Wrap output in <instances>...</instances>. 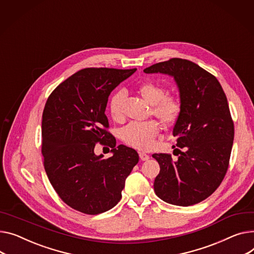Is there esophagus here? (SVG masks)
<instances>
[{"label":"esophagus","instance_id":"obj_1","mask_svg":"<svg viewBox=\"0 0 254 254\" xmlns=\"http://www.w3.org/2000/svg\"><path fill=\"white\" fill-rule=\"evenodd\" d=\"M139 155H140V158H141V160H143V161H146V160H148V159L150 158V156H149L148 154L144 153V152H140Z\"/></svg>","mask_w":254,"mask_h":254}]
</instances>
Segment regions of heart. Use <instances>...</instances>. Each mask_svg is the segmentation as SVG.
<instances>
[{"instance_id":"1","label":"heart","mask_w":254,"mask_h":254,"mask_svg":"<svg viewBox=\"0 0 254 254\" xmlns=\"http://www.w3.org/2000/svg\"><path fill=\"white\" fill-rule=\"evenodd\" d=\"M140 95L151 105V112L165 125H172L177 122L180 116L182 106L180 100L171 95H166L165 89L159 83L147 81L138 87ZM127 97L124 90L115 92L109 100V112L116 122L124 118L123 103ZM160 130L159 125L154 122H132L123 129L124 141L140 150H149L154 145V140Z\"/></svg>"}]
</instances>
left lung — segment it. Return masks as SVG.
I'll return each mask as SVG.
<instances>
[{
	"label": "left lung",
	"instance_id": "obj_1",
	"mask_svg": "<svg viewBox=\"0 0 254 254\" xmlns=\"http://www.w3.org/2000/svg\"><path fill=\"white\" fill-rule=\"evenodd\" d=\"M144 72L173 76L182 106L173 134L184 151L175 149L177 160L171 154L152 155L160 165L154 191L170 204L199 203L218 188L229 167L234 123L226 94L214 75L186 59L159 62Z\"/></svg>",
	"mask_w": 254,
	"mask_h": 254
}]
</instances>
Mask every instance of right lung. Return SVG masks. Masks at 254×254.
<instances>
[{
	"instance_id": "right-lung-1",
	"label": "right lung",
	"mask_w": 254,
	"mask_h": 254,
	"mask_svg": "<svg viewBox=\"0 0 254 254\" xmlns=\"http://www.w3.org/2000/svg\"><path fill=\"white\" fill-rule=\"evenodd\" d=\"M137 69L84 68L65 79L49 96L42 121V153L48 179L71 208L99 214L122 199L125 183L139 161L137 151L120 145L107 130L105 109L110 93ZM108 144L107 160L93 152Z\"/></svg>"
}]
</instances>
